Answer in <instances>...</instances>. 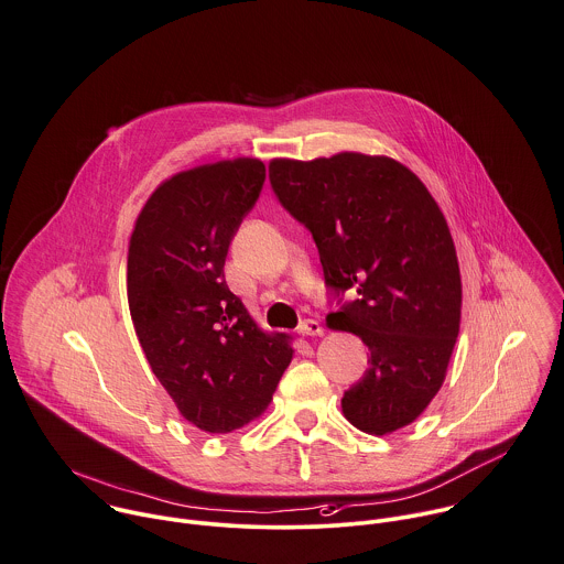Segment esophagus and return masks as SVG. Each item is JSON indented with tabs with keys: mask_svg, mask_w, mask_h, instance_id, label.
Listing matches in <instances>:
<instances>
[{
	"mask_svg": "<svg viewBox=\"0 0 564 564\" xmlns=\"http://www.w3.org/2000/svg\"><path fill=\"white\" fill-rule=\"evenodd\" d=\"M299 334H303V336H323V325L318 323V321H314V318H307V321H303V323H299Z\"/></svg>",
	"mask_w": 564,
	"mask_h": 564,
	"instance_id": "esophagus-1",
	"label": "esophagus"
}]
</instances>
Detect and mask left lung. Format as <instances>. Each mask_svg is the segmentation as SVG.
Here are the masks:
<instances>
[{"label": "left lung", "mask_w": 564, "mask_h": 564, "mask_svg": "<svg viewBox=\"0 0 564 564\" xmlns=\"http://www.w3.org/2000/svg\"><path fill=\"white\" fill-rule=\"evenodd\" d=\"M270 184L318 248L338 305L329 327L371 354L343 395L345 417L371 435L411 424L446 378L462 318L457 252L437 202L404 164L349 151L272 160Z\"/></svg>", "instance_id": "obj_1"}]
</instances>
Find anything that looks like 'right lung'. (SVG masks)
Listing matches in <instances>:
<instances>
[{
	"label": "right lung",
	"mask_w": 564,
	"mask_h": 564,
	"mask_svg": "<svg viewBox=\"0 0 564 564\" xmlns=\"http://www.w3.org/2000/svg\"><path fill=\"white\" fill-rule=\"evenodd\" d=\"M265 164L224 160L182 171L147 199L129 239L127 299L151 371L184 420L224 435L259 417L292 360L285 334H263L224 279Z\"/></svg>",
	"instance_id": "add662e5"
}]
</instances>
